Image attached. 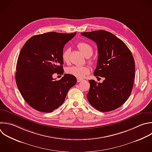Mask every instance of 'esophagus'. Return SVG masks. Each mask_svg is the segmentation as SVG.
Returning <instances> with one entry per match:
<instances>
[{
    "instance_id": "esophagus-1",
    "label": "esophagus",
    "mask_w": 152,
    "mask_h": 152,
    "mask_svg": "<svg viewBox=\"0 0 152 152\" xmlns=\"http://www.w3.org/2000/svg\"><path fill=\"white\" fill-rule=\"evenodd\" d=\"M83 81V79L79 78H77V82H78V83H80V82H81V81Z\"/></svg>"
}]
</instances>
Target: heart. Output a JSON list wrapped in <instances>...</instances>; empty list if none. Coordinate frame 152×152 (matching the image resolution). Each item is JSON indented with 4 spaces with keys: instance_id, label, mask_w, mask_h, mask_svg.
Returning a JSON list of instances; mask_svg holds the SVG:
<instances>
[{
    "instance_id": "b5f03b06",
    "label": "heart",
    "mask_w": 152,
    "mask_h": 152,
    "mask_svg": "<svg viewBox=\"0 0 152 152\" xmlns=\"http://www.w3.org/2000/svg\"><path fill=\"white\" fill-rule=\"evenodd\" d=\"M77 47L86 58H89L93 55V48L89 44L86 42H81L78 43ZM69 49H65L63 50L62 53V59L64 62L68 63L69 62ZM90 62L91 63H93V61ZM66 71L68 74L70 75L75 76L79 78H84L86 75L89 74L90 69L87 66H71L67 68Z\"/></svg>"
}]
</instances>
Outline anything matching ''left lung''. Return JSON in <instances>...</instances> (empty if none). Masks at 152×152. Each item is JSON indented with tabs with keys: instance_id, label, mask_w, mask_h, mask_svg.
I'll return each instance as SVG.
<instances>
[{
	"instance_id": "1",
	"label": "left lung",
	"mask_w": 152,
	"mask_h": 152,
	"mask_svg": "<svg viewBox=\"0 0 152 152\" xmlns=\"http://www.w3.org/2000/svg\"><path fill=\"white\" fill-rule=\"evenodd\" d=\"M97 46L98 59L94 75L104 80H89L87 94L90 104L101 112L113 110L129 97L135 78V62L126 45L119 38L104 30L81 33Z\"/></svg>"
}]
</instances>
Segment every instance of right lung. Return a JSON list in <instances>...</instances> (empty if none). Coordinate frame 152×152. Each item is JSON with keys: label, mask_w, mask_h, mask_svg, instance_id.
<instances>
[{"label": "right lung", "mask_w": 152, "mask_h": 152, "mask_svg": "<svg viewBox=\"0 0 152 152\" xmlns=\"http://www.w3.org/2000/svg\"><path fill=\"white\" fill-rule=\"evenodd\" d=\"M76 34L49 32L36 35L21 50L16 83L23 99L34 109L53 112L62 104L68 91L76 84V77L70 74H64L58 81L53 78L56 72L64 74V48Z\"/></svg>", "instance_id": "add662e5"}]
</instances>
